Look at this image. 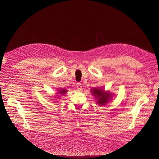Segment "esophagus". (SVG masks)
Masks as SVG:
<instances>
[{
  "label": "esophagus",
  "mask_w": 159,
  "mask_h": 159,
  "mask_svg": "<svg viewBox=\"0 0 159 159\" xmlns=\"http://www.w3.org/2000/svg\"><path fill=\"white\" fill-rule=\"evenodd\" d=\"M76 88L78 91H81L82 90V85L81 83H77L76 84Z\"/></svg>",
  "instance_id": "34e87169"
}]
</instances>
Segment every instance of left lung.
I'll list each match as a JSON object with an SVG mask.
<instances>
[{
    "label": "left lung",
    "mask_w": 159,
    "mask_h": 159,
    "mask_svg": "<svg viewBox=\"0 0 159 159\" xmlns=\"http://www.w3.org/2000/svg\"><path fill=\"white\" fill-rule=\"evenodd\" d=\"M92 95L97 101L96 103L99 106L106 105L110 102L113 97L114 94L109 91H105L102 88H93L91 90Z\"/></svg>",
    "instance_id": "1"
}]
</instances>
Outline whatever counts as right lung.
I'll return each instance as SVG.
<instances>
[{
    "label": "right lung",
    "instance_id": "add662e5",
    "mask_svg": "<svg viewBox=\"0 0 159 159\" xmlns=\"http://www.w3.org/2000/svg\"><path fill=\"white\" fill-rule=\"evenodd\" d=\"M67 92V90H66V89H58L57 95V94H59L60 96H59V97L58 96L57 97L60 98V97H61V96L65 95V94H66ZM56 102H57V101H56Z\"/></svg>",
    "mask_w": 159,
    "mask_h": 159
}]
</instances>
